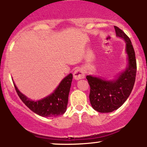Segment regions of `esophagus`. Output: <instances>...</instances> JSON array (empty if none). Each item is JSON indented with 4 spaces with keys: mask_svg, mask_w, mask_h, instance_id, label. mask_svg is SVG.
Listing matches in <instances>:
<instances>
[{
    "mask_svg": "<svg viewBox=\"0 0 147 147\" xmlns=\"http://www.w3.org/2000/svg\"><path fill=\"white\" fill-rule=\"evenodd\" d=\"M85 77V72L83 70V69L81 68H78L76 70L74 71V78H75L76 80H79L82 79Z\"/></svg>",
    "mask_w": 147,
    "mask_h": 147,
    "instance_id": "1",
    "label": "esophagus"
}]
</instances>
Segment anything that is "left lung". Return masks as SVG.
Returning a JSON list of instances; mask_svg holds the SVG:
<instances>
[{
	"mask_svg": "<svg viewBox=\"0 0 147 147\" xmlns=\"http://www.w3.org/2000/svg\"><path fill=\"white\" fill-rule=\"evenodd\" d=\"M116 36L126 42L128 67L115 80H105L92 76L86 78L90 88V102L92 108L100 113H109L118 109L130 96L135 82L137 62L130 39L118 26H114Z\"/></svg>",
	"mask_w": 147,
	"mask_h": 147,
	"instance_id": "obj_1",
	"label": "left lung"
}]
</instances>
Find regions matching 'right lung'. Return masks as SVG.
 <instances>
[{
	"label": "right lung",
	"mask_w": 147,
	"mask_h": 147,
	"mask_svg": "<svg viewBox=\"0 0 147 147\" xmlns=\"http://www.w3.org/2000/svg\"><path fill=\"white\" fill-rule=\"evenodd\" d=\"M73 75L69 74L64 78L55 92L45 98L38 101H31L19 91L15 86V90L28 108L42 117H57L64 114L67 110L69 93L70 91Z\"/></svg>",
	"instance_id": "obj_1"
}]
</instances>
